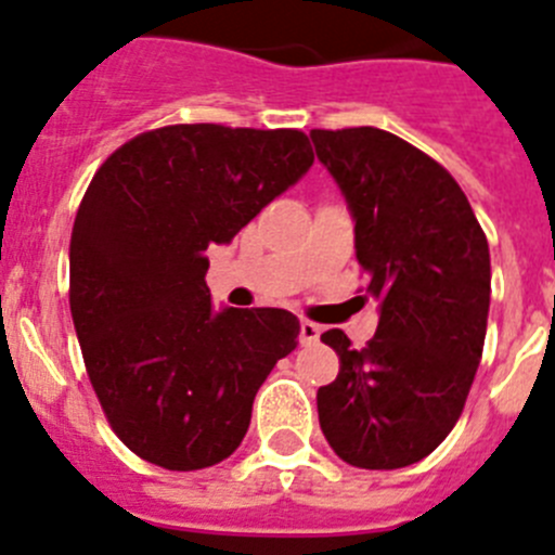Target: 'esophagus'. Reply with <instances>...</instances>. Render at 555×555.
<instances>
[{
	"label": "esophagus",
	"mask_w": 555,
	"mask_h": 555,
	"mask_svg": "<svg viewBox=\"0 0 555 555\" xmlns=\"http://www.w3.org/2000/svg\"><path fill=\"white\" fill-rule=\"evenodd\" d=\"M319 335H322V327H319V324L308 322V319L299 322V340H302V344H317Z\"/></svg>",
	"instance_id": "esophagus-1"
}]
</instances>
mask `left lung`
I'll list each match as a JSON object with an SVG mask.
<instances>
[{
    "mask_svg": "<svg viewBox=\"0 0 555 555\" xmlns=\"http://www.w3.org/2000/svg\"><path fill=\"white\" fill-rule=\"evenodd\" d=\"M319 162L347 197L354 250L379 302L365 349L340 330V358L317 393L330 449L365 470L429 456L460 421L487 335L490 247L451 172L390 131H311Z\"/></svg>",
    "mask_w": 555,
    "mask_h": 555,
    "instance_id": "obj_1",
    "label": "left lung"
}]
</instances>
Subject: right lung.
<instances>
[{"mask_svg":"<svg viewBox=\"0 0 555 555\" xmlns=\"http://www.w3.org/2000/svg\"><path fill=\"white\" fill-rule=\"evenodd\" d=\"M311 165L297 129L181 124L120 145L90 181L70 233V317L106 421L145 462L228 460L258 388L297 347L283 308L215 311L206 250Z\"/></svg>","mask_w":555,"mask_h":555,"instance_id":"obj_1","label":"right lung"}]
</instances>
